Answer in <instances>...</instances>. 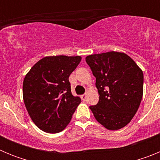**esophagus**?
I'll return each mask as SVG.
<instances>
[{
  "instance_id": "obj_1",
  "label": "esophagus",
  "mask_w": 160,
  "mask_h": 160,
  "mask_svg": "<svg viewBox=\"0 0 160 160\" xmlns=\"http://www.w3.org/2000/svg\"><path fill=\"white\" fill-rule=\"evenodd\" d=\"M81 98L83 100V101H85V100H86V98H87V94H82V95H81Z\"/></svg>"
}]
</instances>
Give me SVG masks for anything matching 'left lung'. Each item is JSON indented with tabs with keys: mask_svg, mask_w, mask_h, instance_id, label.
Returning <instances> with one entry per match:
<instances>
[{
	"mask_svg": "<svg viewBox=\"0 0 160 160\" xmlns=\"http://www.w3.org/2000/svg\"><path fill=\"white\" fill-rule=\"evenodd\" d=\"M86 62L96 78L99 100L90 109L98 122L108 130L128 125L140 105L143 73L124 53L111 51L89 55Z\"/></svg>",
	"mask_w": 160,
	"mask_h": 160,
	"instance_id": "obj_1",
	"label": "left lung"
}]
</instances>
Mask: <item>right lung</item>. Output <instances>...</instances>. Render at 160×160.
Masks as SVG:
<instances>
[{
    "mask_svg": "<svg viewBox=\"0 0 160 160\" xmlns=\"http://www.w3.org/2000/svg\"><path fill=\"white\" fill-rule=\"evenodd\" d=\"M81 60L80 56L43 58L25 77L24 102L42 131L58 133L70 122L81 98L72 94L69 77Z\"/></svg>",
    "mask_w": 160,
    "mask_h": 160,
    "instance_id": "obj_1",
    "label": "right lung"
}]
</instances>
